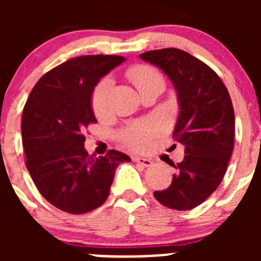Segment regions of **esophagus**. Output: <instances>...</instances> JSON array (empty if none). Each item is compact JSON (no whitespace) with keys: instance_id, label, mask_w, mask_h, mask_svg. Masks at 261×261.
<instances>
[{"instance_id":"obj_1","label":"esophagus","mask_w":261,"mask_h":261,"mask_svg":"<svg viewBox=\"0 0 261 261\" xmlns=\"http://www.w3.org/2000/svg\"><path fill=\"white\" fill-rule=\"evenodd\" d=\"M133 159H134V162L139 163V164H141V165H143V167H146L147 168V167H151V165H152V160L147 159V158L134 156Z\"/></svg>"}]
</instances>
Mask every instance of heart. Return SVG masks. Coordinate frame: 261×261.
<instances>
[{"instance_id":"1","label":"heart","mask_w":261,"mask_h":261,"mask_svg":"<svg viewBox=\"0 0 261 261\" xmlns=\"http://www.w3.org/2000/svg\"><path fill=\"white\" fill-rule=\"evenodd\" d=\"M127 77L133 81L136 88L139 91L146 87L147 84L152 83L155 81L163 82V77L159 72L149 65H134L127 70ZM112 81L110 78H103L92 92L91 105L92 110L97 116H101L106 112L109 106V97L111 92ZM158 131V125L154 122H139L131 127L126 128L120 134V140L125 145L131 149L140 150L146 146L147 141L150 140L152 135Z\"/></svg>"}]
</instances>
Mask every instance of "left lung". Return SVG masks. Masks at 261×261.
Instances as JSON below:
<instances>
[{"label": "left lung", "mask_w": 261, "mask_h": 261, "mask_svg": "<svg viewBox=\"0 0 261 261\" xmlns=\"http://www.w3.org/2000/svg\"><path fill=\"white\" fill-rule=\"evenodd\" d=\"M160 68L177 91L179 116L173 138L184 145V159L173 167L172 184L154 192L163 206L187 211L199 206L223 179L235 139V114L217 73L189 53L175 48L140 54Z\"/></svg>", "instance_id": "1"}]
</instances>
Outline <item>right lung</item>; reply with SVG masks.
<instances>
[{"label":"right lung","instance_id":"add662e5","mask_svg":"<svg viewBox=\"0 0 261 261\" xmlns=\"http://www.w3.org/2000/svg\"><path fill=\"white\" fill-rule=\"evenodd\" d=\"M125 62L120 55H83L53 68L31 91L21 120L25 164L41 196L62 211L81 215L105 203L116 168L130 158L117 150L94 158L83 133L96 123L92 92Z\"/></svg>","mask_w":261,"mask_h":261}]
</instances>
